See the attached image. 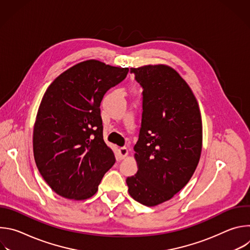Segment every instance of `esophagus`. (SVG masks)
Returning <instances> with one entry per match:
<instances>
[{
    "instance_id": "obj_1",
    "label": "esophagus",
    "mask_w": 250,
    "mask_h": 250,
    "mask_svg": "<svg viewBox=\"0 0 250 250\" xmlns=\"http://www.w3.org/2000/svg\"><path fill=\"white\" fill-rule=\"evenodd\" d=\"M119 154H120V158L121 159H125L127 156V154H128L127 148L126 147H121L119 149Z\"/></svg>"
}]
</instances>
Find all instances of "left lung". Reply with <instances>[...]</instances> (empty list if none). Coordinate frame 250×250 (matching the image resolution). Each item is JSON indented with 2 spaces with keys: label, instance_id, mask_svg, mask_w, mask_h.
Masks as SVG:
<instances>
[{
  "label": "left lung",
  "instance_id": "8db88e82",
  "mask_svg": "<svg viewBox=\"0 0 250 250\" xmlns=\"http://www.w3.org/2000/svg\"><path fill=\"white\" fill-rule=\"evenodd\" d=\"M142 88V119L134 146L137 172L126 178L129 195L153 207L189 182L202 152V118L188 84L166 65L130 68Z\"/></svg>",
  "mask_w": 250,
  "mask_h": 250
}]
</instances>
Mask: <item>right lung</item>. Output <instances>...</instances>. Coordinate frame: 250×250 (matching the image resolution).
Instances as JSON below:
<instances>
[{
    "instance_id": "obj_1",
    "label": "right lung",
    "mask_w": 250,
    "mask_h": 250,
    "mask_svg": "<svg viewBox=\"0 0 250 250\" xmlns=\"http://www.w3.org/2000/svg\"><path fill=\"white\" fill-rule=\"evenodd\" d=\"M127 73L128 68L92 59L69 68L47 88L34 124L33 155L56 194L91 198L116 162L103 139L100 104Z\"/></svg>"
}]
</instances>
